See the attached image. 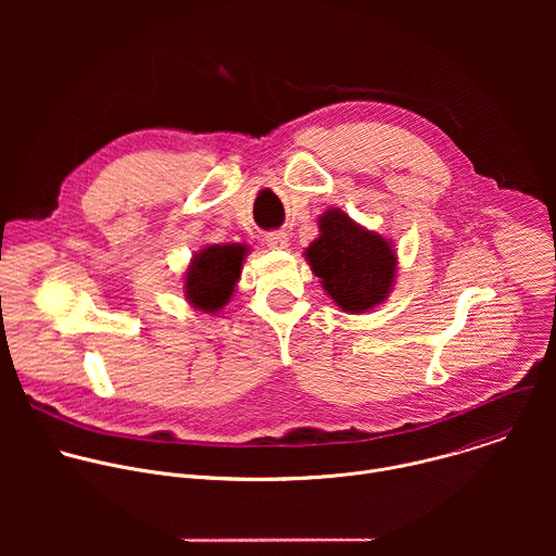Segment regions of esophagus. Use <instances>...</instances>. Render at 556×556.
Returning <instances> with one entry per match:
<instances>
[{"mask_svg":"<svg viewBox=\"0 0 556 556\" xmlns=\"http://www.w3.org/2000/svg\"><path fill=\"white\" fill-rule=\"evenodd\" d=\"M266 244L275 251H283L288 249V232L286 230H273L266 235Z\"/></svg>","mask_w":556,"mask_h":556,"instance_id":"esophagus-1","label":"esophagus"}]
</instances>
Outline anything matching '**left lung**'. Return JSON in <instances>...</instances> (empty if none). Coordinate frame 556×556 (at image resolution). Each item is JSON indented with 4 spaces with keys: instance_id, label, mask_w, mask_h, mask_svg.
Listing matches in <instances>:
<instances>
[{
    "instance_id": "left-lung-1",
    "label": "left lung",
    "mask_w": 556,
    "mask_h": 556,
    "mask_svg": "<svg viewBox=\"0 0 556 556\" xmlns=\"http://www.w3.org/2000/svg\"><path fill=\"white\" fill-rule=\"evenodd\" d=\"M305 260L334 303L352 314L382 303L395 279L391 244L339 208L319 217V237L305 249Z\"/></svg>"
}]
</instances>
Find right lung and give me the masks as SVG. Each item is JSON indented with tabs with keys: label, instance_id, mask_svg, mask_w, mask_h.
Wrapping results in <instances>:
<instances>
[{
	"label": "right lung",
	"instance_id": "right-lung-1",
	"mask_svg": "<svg viewBox=\"0 0 556 556\" xmlns=\"http://www.w3.org/2000/svg\"><path fill=\"white\" fill-rule=\"evenodd\" d=\"M247 253L242 244H211L195 253L185 277L187 301L202 312L224 307L240 279Z\"/></svg>",
	"mask_w": 556,
	"mask_h": 556
}]
</instances>
